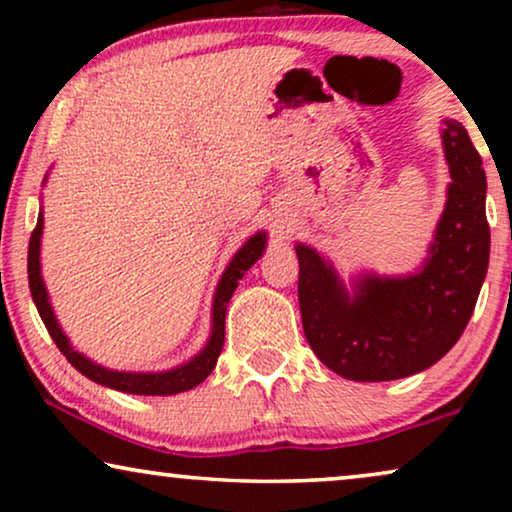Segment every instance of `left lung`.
Segmentation results:
<instances>
[{"label":"left lung","mask_w":512,"mask_h":512,"mask_svg":"<svg viewBox=\"0 0 512 512\" xmlns=\"http://www.w3.org/2000/svg\"><path fill=\"white\" fill-rule=\"evenodd\" d=\"M443 125L452 181L422 270L361 275L349 293L319 251L296 244L305 338L347 380L387 382L431 368L457 345L478 303L489 265L487 177L464 125L452 118Z\"/></svg>","instance_id":"left-lung-1"}]
</instances>
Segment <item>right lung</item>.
<instances>
[{
	"mask_svg": "<svg viewBox=\"0 0 512 512\" xmlns=\"http://www.w3.org/2000/svg\"><path fill=\"white\" fill-rule=\"evenodd\" d=\"M41 233H44V216L39 212L37 228L32 230L30 249H27V279H30L34 305H37L39 317L46 324L53 342L58 345L60 352L67 356V361L72 363L81 375H86L88 380L102 384V387L125 391V394H139V396L181 394V391L198 387L200 382L207 380V375L214 370L216 359H219L223 349V338H226V305L230 303V298H233V293L237 289V284H240V279L244 277V272H247L251 265L263 256L265 240H268L263 230L261 233L251 235L249 240L242 244V249L233 256V261L228 263V268L221 275L219 286H216V293H214L212 335H209L207 345L202 347L200 354H195L191 361L184 363V366H177L172 370H160V373H123V370L118 373V370L104 368L100 363L90 361L88 356L76 352V349L69 345L67 335L62 333L58 319H55L53 314V307L48 303L44 277H41V261H39Z\"/></svg>",
	"mask_w": 512,
	"mask_h": 512,
	"instance_id": "1",
	"label": "right lung"
}]
</instances>
